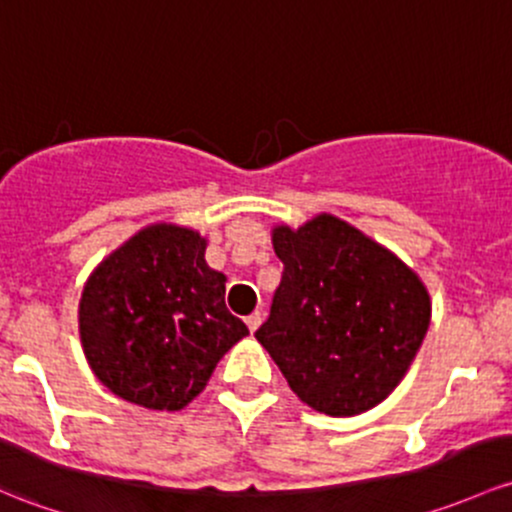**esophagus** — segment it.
Masks as SVG:
<instances>
[{"label": "esophagus", "mask_w": 512, "mask_h": 512, "mask_svg": "<svg viewBox=\"0 0 512 512\" xmlns=\"http://www.w3.org/2000/svg\"><path fill=\"white\" fill-rule=\"evenodd\" d=\"M245 324H247V328H250L252 333H255L257 328H260V324H262V314H260V311H255V314H250V316H247V319H245Z\"/></svg>", "instance_id": "1"}]
</instances>
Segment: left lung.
Returning a JSON list of instances; mask_svg holds the SVG:
<instances>
[{"instance_id":"obj_1","label":"left lung","mask_w":512,"mask_h":512,"mask_svg":"<svg viewBox=\"0 0 512 512\" xmlns=\"http://www.w3.org/2000/svg\"><path fill=\"white\" fill-rule=\"evenodd\" d=\"M284 262L270 319L255 338L301 402L355 417L402 383L432 321L419 274L385 245L331 213L274 225Z\"/></svg>"}]
</instances>
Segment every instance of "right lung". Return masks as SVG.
<instances>
[{"label":"right lung","mask_w":512,"mask_h":512,"mask_svg":"<svg viewBox=\"0 0 512 512\" xmlns=\"http://www.w3.org/2000/svg\"><path fill=\"white\" fill-rule=\"evenodd\" d=\"M198 230L154 223L90 272L78 304L95 378L132 405L184 410L247 326L225 306V277Z\"/></svg>","instance_id":"right-lung-1"}]
</instances>
